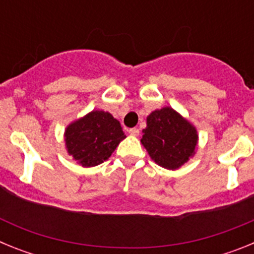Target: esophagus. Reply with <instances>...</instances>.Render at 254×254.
Wrapping results in <instances>:
<instances>
[{"label": "esophagus", "mask_w": 254, "mask_h": 254, "mask_svg": "<svg viewBox=\"0 0 254 254\" xmlns=\"http://www.w3.org/2000/svg\"><path fill=\"white\" fill-rule=\"evenodd\" d=\"M128 132H129V134H132V136H138V133H140V129H138V128H129Z\"/></svg>", "instance_id": "34e87169"}]
</instances>
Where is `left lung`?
<instances>
[{
  "label": "left lung",
  "mask_w": 254,
  "mask_h": 254,
  "mask_svg": "<svg viewBox=\"0 0 254 254\" xmlns=\"http://www.w3.org/2000/svg\"><path fill=\"white\" fill-rule=\"evenodd\" d=\"M142 129L141 143L150 158L165 169L176 170L196 152L198 134L192 123L173 108L164 107L151 112Z\"/></svg>",
  "instance_id": "obj_1"
}]
</instances>
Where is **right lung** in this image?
I'll list each match as a JSON object with an SVG mask.
<instances>
[{
	"label": "right lung",
	"instance_id": "obj_1",
	"mask_svg": "<svg viewBox=\"0 0 254 254\" xmlns=\"http://www.w3.org/2000/svg\"><path fill=\"white\" fill-rule=\"evenodd\" d=\"M126 138L121 123L104 111H93L69 123L64 131L66 149L80 165L95 167L108 160Z\"/></svg>",
	"mask_w": 254,
	"mask_h": 254
}]
</instances>
